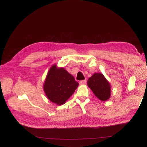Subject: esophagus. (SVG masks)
Returning <instances> with one entry per match:
<instances>
[{"mask_svg":"<svg viewBox=\"0 0 147 147\" xmlns=\"http://www.w3.org/2000/svg\"><path fill=\"white\" fill-rule=\"evenodd\" d=\"M86 80H81V81H80V82H79L80 84H81V85H82V84H86Z\"/></svg>","mask_w":147,"mask_h":147,"instance_id":"esophagus-1","label":"esophagus"}]
</instances>
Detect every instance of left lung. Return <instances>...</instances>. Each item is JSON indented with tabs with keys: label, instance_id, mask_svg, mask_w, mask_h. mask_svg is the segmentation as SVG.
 Segmentation results:
<instances>
[{
	"label": "left lung",
	"instance_id": "obj_1",
	"mask_svg": "<svg viewBox=\"0 0 147 147\" xmlns=\"http://www.w3.org/2000/svg\"><path fill=\"white\" fill-rule=\"evenodd\" d=\"M88 86L94 95L102 101L107 100L111 94V86L100 73H95L88 79Z\"/></svg>",
	"mask_w": 147,
	"mask_h": 147
}]
</instances>
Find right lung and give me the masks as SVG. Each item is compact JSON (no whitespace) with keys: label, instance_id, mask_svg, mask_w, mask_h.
Wrapping results in <instances>:
<instances>
[{"label":"right lung","instance_id":"right-lung-1","mask_svg":"<svg viewBox=\"0 0 147 147\" xmlns=\"http://www.w3.org/2000/svg\"><path fill=\"white\" fill-rule=\"evenodd\" d=\"M78 85V83L67 71L53 65L47 75L43 90L49 100L61 105L74 94Z\"/></svg>","mask_w":147,"mask_h":147}]
</instances>
